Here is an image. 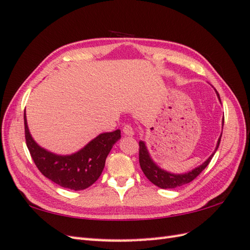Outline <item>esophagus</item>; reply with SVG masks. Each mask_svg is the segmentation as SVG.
<instances>
[{"mask_svg":"<svg viewBox=\"0 0 250 250\" xmlns=\"http://www.w3.org/2000/svg\"><path fill=\"white\" fill-rule=\"evenodd\" d=\"M122 132H124L125 135H133L134 134V131L133 129H132V126L129 125H125L124 126V129H122Z\"/></svg>","mask_w":250,"mask_h":250,"instance_id":"obj_1","label":"esophagus"}]
</instances>
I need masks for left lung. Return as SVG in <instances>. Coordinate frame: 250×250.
<instances>
[{"label":"left lung","mask_w":250,"mask_h":250,"mask_svg":"<svg viewBox=\"0 0 250 250\" xmlns=\"http://www.w3.org/2000/svg\"><path fill=\"white\" fill-rule=\"evenodd\" d=\"M217 92V91H216ZM218 95V99L220 101L219 98V94L217 93ZM225 121V119H224ZM224 121H222V126H224ZM220 140H221V135L218 140V143H217V146H216V149L214 151L213 155H211L207 160L202 163L200 167H195L194 169H192L191 172L188 173H185V174H172V173H168L167 171H164V169L159 167L157 164L152 161V159L149 156V152H148L146 145L144 142H140V151H139V159H140V166L143 173L145 174V176L150 180V182L158 186L159 188H162V189H172V188H176V187H180V186H184L186 184H189L190 182H192L194 178H196L199 176V175L202 173V171L208 166L211 158L214 157L215 152L217 151L220 144Z\"/></svg>","instance_id":"8db88e82"}]
</instances>
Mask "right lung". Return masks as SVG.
<instances>
[{
	"instance_id": "1",
	"label": "right lung",
	"mask_w": 250,
	"mask_h": 250,
	"mask_svg": "<svg viewBox=\"0 0 250 250\" xmlns=\"http://www.w3.org/2000/svg\"><path fill=\"white\" fill-rule=\"evenodd\" d=\"M24 136L35 166L51 182L71 190H83L97 182L115 143L121 137L120 130L102 133L70 156H59L47 151L32 139L24 113Z\"/></svg>"
}]
</instances>
